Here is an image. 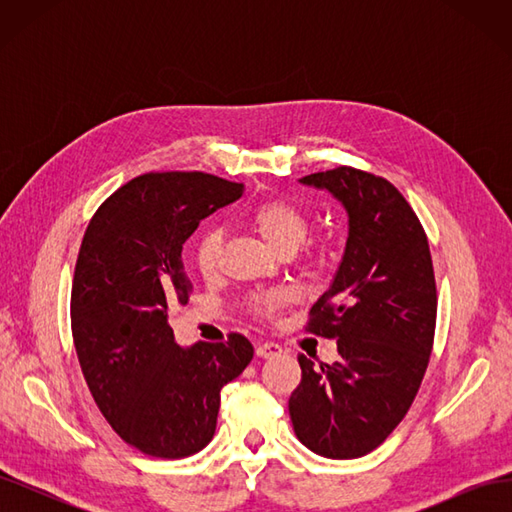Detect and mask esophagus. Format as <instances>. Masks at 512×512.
<instances>
[{"instance_id": "1", "label": "esophagus", "mask_w": 512, "mask_h": 512, "mask_svg": "<svg viewBox=\"0 0 512 512\" xmlns=\"http://www.w3.org/2000/svg\"><path fill=\"white\" fill-rule=\"evenodd\" d=\"M282 352V346L275 342H262L256 346V354L262 356V359H269V356H277Z\"/></svg>"}]
</instances>
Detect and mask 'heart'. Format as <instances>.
Masks as SVG:
<instances>
[{"label":"heart","instance_id":"b5f03b06","mask_svg":"<svg viewBox=\"0 0 512 512\" xmlns=\"http://www.w3.org/2000/svg\"><path fill=\"white\" fill-rule=\"evenodd\" d=\"M247 222L254 226L258 235L265 239L277 252H292L309 230L307 213L294 205L288 198H267L258 203L250 213ZM222 247V228L207 224L198 230L194 239V262L203 275H211L218 267ZM288 292L271 290L256 297V307L262 314L273 316L286 305Z\"/></svg>","mask_w":512,"mask_h":512}]
</instances>
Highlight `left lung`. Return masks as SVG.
I'll return each mask as SVG.
<instances>
[{"instance_id":"left-lung-1","label":"left lung","mask_w":512,"mask_h":512,"mask_svg":"<svg viewBox=\"0 0 512 512\" xmlns=\"http://www.w3.org/2000/svg\"><path fill=\"white\" fill-rule=\"evenodd\" d=\"M299 181L344 205L348 239L307 322L337 339L339 361L299 354L290 421L309 451L356 459L389 438L418 393L436 331V277L425 230L393 183L350 166Z\"/></svg>"}]
</instances>
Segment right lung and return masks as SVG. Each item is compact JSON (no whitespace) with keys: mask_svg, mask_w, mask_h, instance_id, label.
Masks as SVG:
<instances>
[{"mask_svg":"<svg viewBox=\"0 0 512 512\" xmlns=\"http://www.w3.org/2000/svg\"><path fill=\"white\" fill-rule=\"evenodd\" d=\"M241 194L243 183L207 173H147L108 196L85 230L72 282L74 348L100 412L145 455L203 451L222 386L254 356L239 333L181 348L168 327V307L192 292L183 243Z\"/></svg>","mask_w":512,"mask_h":512,"instance_id":"obj_1","label":"right lung"}]
</instances>
